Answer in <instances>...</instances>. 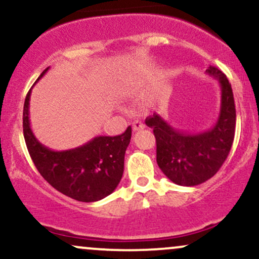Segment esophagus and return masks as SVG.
<instances>
[{"label": "esophagus", "mask_w": 259, "mask_h": 259, "mask_svg": "<svg viewBox=\"0 0 259 259\" xmlns=\"http://www.w3.org/2000/svg\"><path fill=\"white\" fill-rule=\"evenodd\" d=\"M144 127H145V124L142 123L141 120L133 121V130H134V132H139V130L144 129Z\"/></svg>", "instance_id": "obj_1"}]
</instances>
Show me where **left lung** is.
Instances as JSON below:
<instances>
[{
  "label": "left lung",
  "mask_w": 259,
  "mask_h": 259,
  "mask_svg": "<svg viewBox=\"0 0 259 259\" xmlns=\"http://www.w3.org/2000/svg\"><path fill=\"white\" fill-rule=\"evenodd\" d=\"M206 73L214 76L222 89L221 113L212 129L196 134L179 132L156 113L145 120L156 138L157 164L169 180L181 186H195L210 179L225 162L234 141L236 111L233 89L214 65H209Z\"/></svg>",
  "instance_id": "1"
}]
</instances>
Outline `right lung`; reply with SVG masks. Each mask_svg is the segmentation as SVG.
<instances>
[{"label": "right lung", "instance_id": "obj_1", "mask_svg": "<svg viewBox=\"0 0 259 259\" xmlns=\"http://www.w3.org/2000/svg\"><path fill=\"white\" fill-rule=\"evenodd\" d=\"M49 68L41 73L42 78ZM37 79V80H38ZM23 111V133L26 147L38 173L50 185L80 202H95L111 195L124 171V156L132 139V127L121 135L97 136L82 146L68 151H52L37 141L29 121V100Z\"/></svg>", "mask_w": 259, "mask_h": 259}]
</instances>
